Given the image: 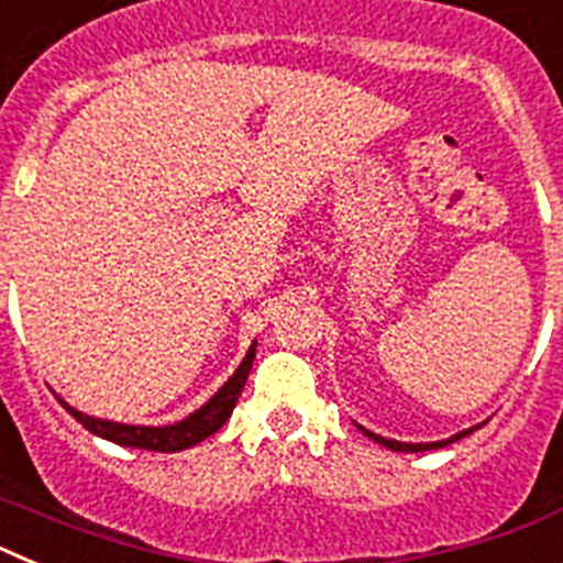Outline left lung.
Instances as JSON below:
<instances>
[{
    "label": "left lung",
    "mask_w": 563,
    "mask_h": 563,
    "mask_svg": "<svg viewBox=\"0 0 563 563\" xmlns=\"http://www.w3.org/2000/svg\"><path fill=\"white\" fill-rule=\"evenodd\" d=\"M361 431L366 437H372V440H375V442H380V445H386V449H391V451H411V454H415V451H429V449H442V445H451V442L462 440V437H467L474 429L460 431V434H454V437H451V440H442V442H397V440H386V437L372 434V431H366V429H361Z\"/></svg>",
    "instance_id": "obj_1"
}]
</instances>
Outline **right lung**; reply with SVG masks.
<instances>
[{
    "mask_svg": "<svg viewBox=\"0 0 563 563\" xmlns=\"http://www.w3.org/2000/svg\"><path fill=\"white\" fill-rule=\"evenodd\" d=\"M253 355H256V343H253L251 350H247L245 361L239 363V369L233 372L231 380L222 386L211 400L202 406L200 411H194L191 417L186 420L174 422V426H163V429H148V426H123V422H109V420H96V417H87L81 411L69 409L67 402H64V409L69 415L76 417L81 422L84 429L92 431V434L103 437V440H112L118 445H126V449H146V451H183L191 449L197 442H202L206 437H211L213 431L222 429L225 420L231 417L233 406H236L239 395L245 389V380L251 375L253 366Z\"/></svg>",
    "mask_w": 563,
    "mask_h": 563,
    "instance_id": "1",
    "label": "right lung"
}]
</instances>
